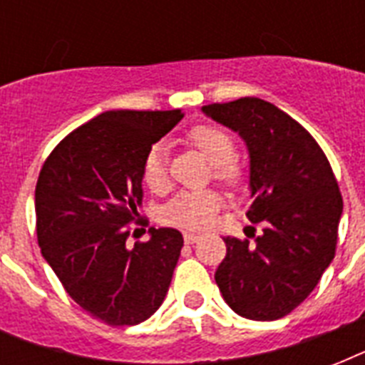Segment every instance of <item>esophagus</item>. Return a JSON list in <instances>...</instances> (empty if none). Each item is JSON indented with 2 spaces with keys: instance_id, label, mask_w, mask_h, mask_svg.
Returning <instances> with one entry per match:
<instances>
[{
  "instance_id": "esophagus-1",
  "label": "esophagus",
  "mask_w": 365,
  "mask_h": 365,
  "mask_svg": "<svg viewBox=\"0 0 365 365\" xmlns=\"http://www.w3.org/2000/svg\"><path fill=\"white\" fill-rule=\"evenodd\" d=\"M200 239V235L197 233H183V242L185 244H195Z\"/></svg>"
}]
</instances>
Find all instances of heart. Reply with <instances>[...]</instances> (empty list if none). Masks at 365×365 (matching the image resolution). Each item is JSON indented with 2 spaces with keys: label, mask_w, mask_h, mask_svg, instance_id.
<instances>
[{
  "label": "heart",
  "mask_w": 365,
  "mask_h": 365,
  "mask_svg": "<svg viewBox=\"0 0 365 365\" xmlns=\"http://www.w3.org/2000/svg\"><path fill=\"white\" fill-rule=\"evenodd\" d=\"M187 142L214 165V176L231 187L242 182L244 172L235 157V140L225 128L216 125H199L191 128ZM143 183L151 191L160 193L168 187V168H166V143L157 142L149 148L142 165ZM222 195L216 191H195L180 193L170 202H166L160 220L168 225L183 229H202L216 217L222 208Z\"/></svg>",
  "instance_id": "b5f03b06"
}]
</instances>
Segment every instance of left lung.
<instances>
[{
	"label": "left lung",
	"instance_id": "1",
	"mask_svg": "<svg viewBox=\"0 0 365 365\" xmlns=\"http://www.w3.org/2000/svg\"><path fill=\"white\" fill-rule=\"evenodd\" d=\"M237 132L250 157L246 216L261 223L255 244L227 237L216 271L223 299L250 320H278L309 297L335 255L343 199L317 140L261 98L202 106Z\"/></svg>",
	"mask_w": 365,
	"mask_h": 365
}]
</instances>
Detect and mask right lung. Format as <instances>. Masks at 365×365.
I'll return each instance as SVG.
<instances>
[{"label": "right lung", "instance_id": "1", "mask_svg": "<svg viewBox=\"0 0 365 365\" xmlns=\"http://www.w3.org/2000/svg\"><path fill=\"white\" fill-rule=\"evenodd\" d=\"M182 110L104 111L68 134L36 185L37 242L77 305L110 326L148 320L166 297L183 237L149 229L128 248L126 223L142 206L149 148L182 121Z\"/></svg>", "mask_w": 365, "mask_h": 365}]
</instances>
